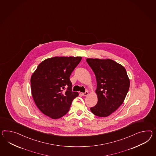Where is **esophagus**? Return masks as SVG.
Segmentation results:
<instances>
[{
    "instance_id": "obj_1",
    "label": "esophagus",
    "mask_w": 156,
    "mask_h": 156,
    "mask_svg": "<svg viewBox=\"0 0 156 156\" xmlns=\"http://www.w3.org/2000/svg\"><path fill=\"white\" fill-rule=\"evenodd\" d=\"M82 94L84 96H87L89 94V92L88 91H86L85 93H83Z\"/></svg>"
}]
</instances>
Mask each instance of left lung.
Here are the masks:
<instances>
[{"label": "left lung", "instance_id": "left-lung-1", "mask_svg": "<svg viewBox=\"0 0 156 156\" xmlns=\"http://www.w3.org/2000/svg\"><path fill=\"white\" fill-rule=\"evenodd\" d=\"M87 62L97 81L98 102L90 111L95 115L106 117L123 103L129 88V79L124 67L112 59L87 58Z\"/></svg>", "mask_w": 156, "mask_h": 156}]
</instances>
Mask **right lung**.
I'll list each match as a JSON object with an SVG mask.
<instances>
[{
	"instance_id": "right-lung-1",
	"label": "right lung",
	"mask_w": 156,
	"mask_h": 156,
	"mask_svg": "<svg viewBox=\"0 0 156 156\" xmlns=\"http://www.w3.org/2000/svg\"><path fill=\"white\" fill-rule=\"evenodd\" d=\"M81 59L55 56L38 66L31 76V92L36 106L44 115L56 119L68 112L72 101L79 96L72 91L69 77Z\"/></svg>"
}]
</instances>
